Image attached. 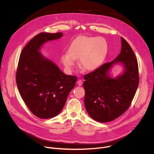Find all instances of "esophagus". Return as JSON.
I'll return each mask as SVG.
<instances>
[{"mask_svg":"<svg viewBox=\"0 0 154 154\" xmlns=\"http://www.w3.org/2000/svg\"><path fill=\"white\" fill-rule=\"evenodd\" d=\"M82 83H83L82 80H80V79H79V80L77 81V84L79 85V86H82Z\"/></svg>","mask_w":154,"mask_h":154,"instance_id":"obj_1","label":"esophagus"}]
</instances>
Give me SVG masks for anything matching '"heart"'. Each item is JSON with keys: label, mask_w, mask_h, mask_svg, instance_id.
Masks as SVG:
<instances>
[{"label": "heart", "mask_w": 154, "mask_h": 154, "mask_svg": "<svg viewBox=\"0 0 154 154\" xmlns=\"http://www.w3.org/2000/svg\"><path fill=\"white\" fill-rule=\"evenodd\" d=\"M108 43L102 37L79 36L68 48V52L61 56V61L68 72H71L79 59V64L86 71L97 69L104 61L108 52Z\"/></svg>", "instance_id": "b5f03b06"}]
</instances>
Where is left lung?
<instances>
[{
    "mask_svg": "<svg viewBox=\"0 0 154 154\" xmlns=\"http://www.w3.org/2000/svg\"><path fill=\"white\" fill-rule=\"evenodd\" d=\"M121 46L120 54L113 61L83 76L85 106L90 116L98 122H108L122 115L130 106L139 85L138 65L134 52L122 37ZM116 63H121L125 70L113 78L109 70Z\"/></svg>",
    "mask_w": 154,
    "mask_h": 154,
    "instance_id": "obj_1",
    "label": "left lung"
}]
</instances>
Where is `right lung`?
<instances>
[{
  "label": "right lung",
  "instance_id": "add662e5",
  "mask_svg": "<svg viewBox=\"0 0 154 154\" xmlns=\"http://www.w3.org/2000/svg\"><path fill=\"white\" fill-rule=\"evenodd\" d=\"M63 33H40L33 38L20 55L16 80L20 95L38 118L58 115L64 107L77 77L64 74L39 52L45 42L62 37Z\"/></svg>",
  "mask_w": 154,
  "mask_h": 154
}]
</instances>
